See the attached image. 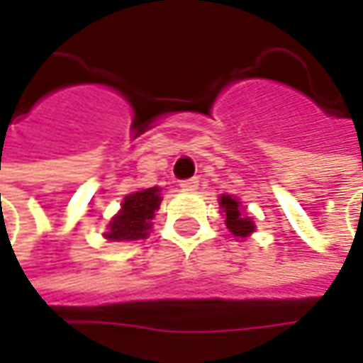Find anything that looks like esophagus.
I'll return each mask as SVG.
<instances>
[{
    "label": "esophagus",
    "mask_w": 363,
    "mask_h": 363,
    "mask_svg": "<svg viewBox=\"0 0 363 363\" xmlns=\"http://www.w3.org/2000/svg\"><path fill=\"white\" fill-rule=\"evenodd\" d=\"M182 191H197L199 189V179H186L181 182Z\"/></svg>",
    "instance_id": "34e87169"
}]
</instances>
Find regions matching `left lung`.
<instances>
[{
    "mask_svg": "<svg viewBox=\"0 0 363 363\" xmlns=\"http://www.w3.org/2000/svg\"><path fill=\"white\" fill-rule=\"evenodd\" d=\"M219 209L225 215V228L229 229V233L235 238V240H242L250 238L254 231H256V223L254 219L244 211V205L242 201L233 195H221L219 197Z\"/></svg>",
    "mask_w": 363,
    "mask_h": 363,
    "instance_id": "1",
    "label": "left lung"
}]
</instances>
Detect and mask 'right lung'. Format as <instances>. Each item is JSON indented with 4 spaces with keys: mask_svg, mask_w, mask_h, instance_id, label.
I'll return each instance as SVG.
<instances>
[{
    "mask_svg": "<svg viewBox=\"0 0 363 363\" xmlns=\"http://www.w3.org/2000/svg\"><path fill=\"white\" fill-rule=\"evenodd\" d=\"M160 186H150L125 195L119 211L111 217L103 238L109 242L146 240L150 235L154 213L160 209Z\"/></svg>",
    "mask_w": 363,
    "mask_h": 363,
    "instance_id": "1",
    "label": "right lung"
}]
</instances>
